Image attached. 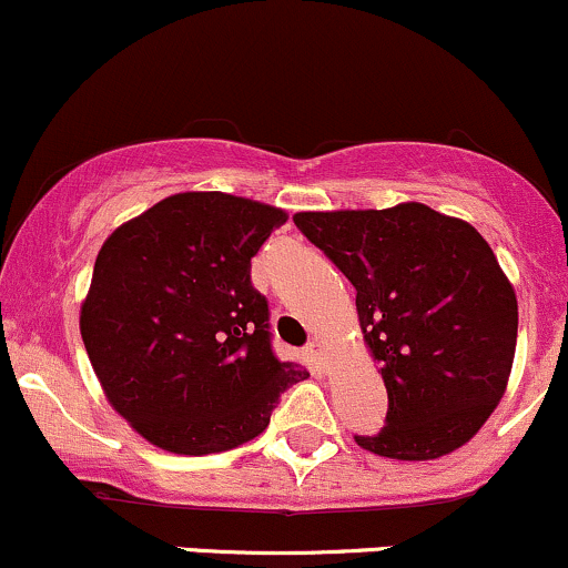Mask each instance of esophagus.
Segmentation results:
<instances>
[{
  "instance_id": "1",
  "label": "esophagus",
  "mask_w": 568,
  "mask_h": 568,
  "mask_svg": "<svg viewBox=\"0 0 568 568\" xmlns=\"http://www.w3.org/2000/svg\"><path fill=\"white\" fill-rule=\"evenodd\" d=\"M306 357H310L317 368L325 366V344L321 338H312V342L306 344Z\"/></svg>"
}]
</instances>
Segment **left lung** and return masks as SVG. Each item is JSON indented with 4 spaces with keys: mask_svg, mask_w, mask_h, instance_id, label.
<instances>
[{
    "mask_svg": "<svg viewBox=\"0 0 568 568\" xmlns=\"http://www.w3.org/2000/svg\"><path fill=\"white\" fill-rule=\"evenodd\" d=\"M293 224L355 285L357 321L387 387L371 454L438 459L486 425L510 379L518 298L467 221L422 202L296 213Z\"/></svg>",
    "mask_w": 568,
    "mask_h": 568,
    "instance_id": "obj_1",
    "label": "left lung"
}]
</instances>
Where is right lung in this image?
<instances>
[{
    "label": "right lung",
    "instance_id": "right-lung-1",
    "mask_svg": "<svg viewBox=\"0 0 568 568\" xmlns=\"http://www.w3.org/2000/svg\"><path fill=\"white\" fill-rule=\"evenodd\" d=\"M288 213L224 192H181L98 251L80 310L84 349L116 414L171 454L230 452L262 435L306 379L277 361L251 258Z\"/></svg>",
    "mask_w": 568,
    "mask_h": 568
}]
</instances>
